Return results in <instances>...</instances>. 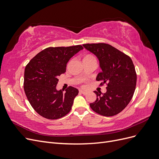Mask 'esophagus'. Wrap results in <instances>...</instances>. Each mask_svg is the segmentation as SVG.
Listing matches in <instances>:
<instances>
[{
    "mask_svg": "<svg viewBox=\"0 0 159 159\" xmlns=\"http://www.w3.org/2000/svg\"><path fill=\"white\" fill-rule=\"evenodd\" d=\"M79 92H80L81 93H83V94H84V95H86L87 93H88V92H87L86 91H84V90H80Z\"/></svg>",
    "mask_w": 159,
    "mask_h": 159,
    "instance_id": "obj_1",
    "label": "esophagus"
}]
</instances>
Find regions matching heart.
<instances>
[{"label": "heart", "mask_w": 159, "mask_h": 159, "mask_svg": "<svg viewBox=\"0 0 159 159\" xmlns=\"http://www.w3.org/2000/svg\"><path fill=\"white\" fill-rule=\"evenodd\" d=\"M92 58H94V57H93L92 55L88 54V55H86V56H84L83 60H88V59H92Z\"/></svg>", "instance_id": "heart-1"}]
</instances>
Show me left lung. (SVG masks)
Here are the masks:
<instances>
[{"label": "left lung", "instance_id": "1", "mask_svg": "<svg viewBox=\"0 0 159 159\" xmlns=\"http://www.w3.org/2000/svg\"><path fill=\"white\" fill-rule=\"evenodd\" d=\"M84 48L98 59L102 72L96 80L100 85L107 84V92L94 91L96 100L90 104L96 113L105 116L116 115L124 109L132 99L136 89L137 75L131 58L110 44H85Z\"/></svg>", "mask_w": 159, "mask_h": 159}]
</instances>
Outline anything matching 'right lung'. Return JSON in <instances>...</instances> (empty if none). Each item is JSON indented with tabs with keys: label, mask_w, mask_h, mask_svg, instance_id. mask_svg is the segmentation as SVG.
<instances>
[{
	"label": "right lung",
	"mask_w": 159,
	"mask_h": 159,
	"mask_svg": "<svg viewBox=\"0 0 159 159\" xmlns=\"http://www.w3.org/2000/svg\"><path fill=\"white\" fill-rule=\"evenodd\" d=\"M81 45L68 47H49L30 60L24 72V91L28 101L36 112L46 119H57L71 109L79 90L69 86L63 93L57 90V77L66 71L67 63Z\"/></svg>",
	"instance_id": "right-lung-1"
}]
</instances>
